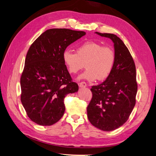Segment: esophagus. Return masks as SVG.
<instances>
[{
    "mask_svg": "<svg viewBox=\"0 0 156 156\" xmlns=\"http://www.w3.org/2000/svg\"><path fill=\"white\" fill-rule=\"evenodd\" d=\"M79 86L80 87H81V88H84V87H87V83L85 82H84V81L81 82V83H79Z\"/></svg>",
    "mask_w": 156,
    "mask_h": 156,
    "instance_id": "esophagus-1",
    "label": "esophagus"
}]
</instances>
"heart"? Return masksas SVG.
<instances>
[{
  "label": "heart",
  "mask_w": 156,
  "mask_h": 156,
  "mask_svg": "<svg viewBox=\"0 0 156 156\" xmlns=\"http://www.w3.org/2000/svg\"><path fill=\"white\" fill-rule=\"evenodd\" d=\"M62 57L71 73H77L85 64L87 69L79 78L89 81L107 79L111 75L115 62V53L112 48L92 41L79 45L77 53L66 49Z\"/></svg>",
  "instance_id": "1"
}]
</instances>
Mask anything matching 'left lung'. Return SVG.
<instances>
[{
  "label": "left lung",
  "mask_w": 156,
  "mask_h": 156,
  "mask_svg": "<svg viewBox=\"0 0 156 156\" xmlns=\"http://www.w3.org/2000/svg\"><path fill=\"white\" fill-rule=\"evenodd\" d=\"M114 43L115 62L105 81L92 86L91 101L87 107L90 122L105 131L115 130L128 120L136 103L137 83L134 60L120 37L113 34L96 32Z\"/></svg>",
  "instance_id": "1"
}]
</instances>
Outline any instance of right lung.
<instances>
[{"label":"right lung","mask_w":156,"mask_h":156,"mask_svg":"<svg viewBox=\"0 0 156 156\" xmlns=\"http://www.w3.org/2000/svg\"><path fill=\"white\" fill-rule=\"evenodd\" d=\"M86 34L68 29L47 30L30 45L21 74V101L29 119L37 124L51 126L65 111L64 98L77 92L62 55L67 47Z\"/></svg>","instance_id":"right-lung-1"}]
</instances>
